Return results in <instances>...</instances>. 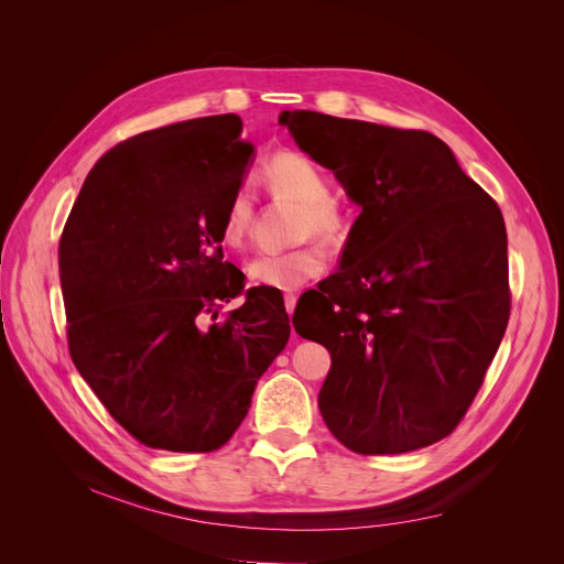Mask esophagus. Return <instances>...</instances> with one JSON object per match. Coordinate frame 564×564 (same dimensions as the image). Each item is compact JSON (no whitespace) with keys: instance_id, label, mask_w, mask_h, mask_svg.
<instances>
[{"instance_id":"esophagus-1","label":"esophagus","mask_w":564,"mask_h":564,"mask_svg":"<svg viewBox=\"0 0 564 564\" xmlns=\"http://www.w3.org/2000/svg\"><path fill=\"white\" fill-rule=\"evenodd\" d=\"M294 306H297V297H294V294H285V311H288V315L294 313Z\"/></svg>"}]
</instances>
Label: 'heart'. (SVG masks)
Listing matches in <instances>:
<instances>
[{
  "instance_id": "1",
  "label": "heart",
  "mask_w": 564,
  "mask_h": 564,
  "mask_svg": "<svg viewBox=\"0 0 564 564\" xmlns=\"http://www.w3.org/2000/svg\"><path fill=\"white\" fill-rule=\"evenodd\" d=\"M264 185L274 198L294 203L292 237L315 235L324 245H338L349 230L347 205L332 194L329 175L308 155L279 151L262 166ZM256 219V196L249 187H237L224 210L221 237L230 247H242ZM324 272L322 249L304 240L283 251H262L247 262V276L256 285L272 290H297Z\"/></svg>"
}]
</instances>
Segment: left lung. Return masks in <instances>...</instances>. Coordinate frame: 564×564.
Returning <instances> with one entry per match:
<instances>
[{
    "label": "left lung",
    "instance_id": "left-lung-1",
    "mask_svg": "<svg viewBox=\"0 0 564 564\" xmlns=\"http://www.w3.org/2000/svg\"><path fill=\"white\" fill-rule=\"evenodd\" d=\"M279 123L361 205L340 270L292 315L332 354L322 419L359 455L432 446L466 416L508 329L500 207L425 130L306 109Z\"/></svg>",
    "mask_w": 564,
    "mask_h": 564
}]
</instances>
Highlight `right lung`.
Returning a JSON list of instances; mask_svg holds the SVG:
<instances>
[{"label":"right lung","mask_w":564,"mask_h":564,"mask_svg":"<svg viewBox=\"0 0 564 564\" xmlns=\"http://www.w3.org/2000/svg\"><path fill=\"white\" fill-rule=\"evenodd\" d=\"M221 113L134 134L96 162L58 240L70 359L139 443L213 453L290 338L279 290H245L221 219L253 143ZM240 310L215 323L221 301ZM212 322L207 323L206 319Z\"/></svg>","instance_id":"obj_1"}]
</instances>
